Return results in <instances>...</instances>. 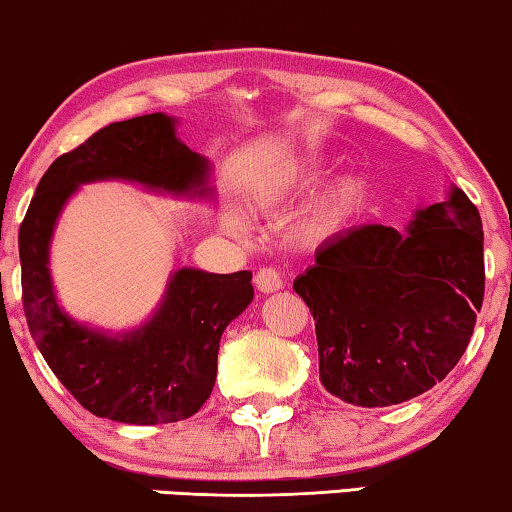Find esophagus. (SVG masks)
I'll return each mask as SVG.
<instances>
[{
	"label": "esophagus",
	"instance_id": "obj_1",
	"mask_svg": "<svg viewBox=\"0 0 512 512\" xmlns=\"http://www.w3.org/2000/svg\"><path fill=\"white\" fill-rule=\"evenodd\" d=\"M255 285H257V290L264 294L283 290V276H280V271L276 269V266H264V269H259L255 273Z\"/></svg>",
	"mask_w": 512,
	"mask_h": 512
}]
</instances>
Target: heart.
<instances>
[{
    "mask_svg": "<svg viewBox=\"0 0 512 512\" xmlns=\"http://www.w3.org/2000/svg\"><path fill=\"white\" fill-rule=\"evenodd\" d=\"M318 174H320V167H315V164H311V162L292 164L290 169H285V174L280 176L276 183L266 187L264 199H278L287 192L299 190V187H304L308 181H311V178H315ZM357 194H359V183L352 181V178H348V181H343L341 185H338L336 190L331 192L318 208H315V213L311 218L313 232L320 234V232H329V229H334L338 222L348 215L350 208L355 206ZM225 225L229 229H234V232H241V229L246 227V222H243L241 215L227 213Z\"/></svg>",
    "mask_w": 512,
    "mask_h": 512,
    "instance_id": "1",
    "label": "heart"
}]
</instances>
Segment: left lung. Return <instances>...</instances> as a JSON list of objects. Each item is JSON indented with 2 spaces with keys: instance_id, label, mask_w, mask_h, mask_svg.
I'll use <instances>...</instances> for the list:
<instances>
[{
  "instance_id": "8db88e82",
  "label": "left lung",
  "mask_w": 512,
  "mask_h": 512,
  "mask_svg": "<svg viewBox=\"0 0 512 512\" xmlns=\"http://www.w3.org/2000/svg\"><path fill=\"white\" fill-rule=\"evenodd\" d=\"M482 222L452 187L406 232L362 225L331 236L294 280L315 320L320 380L362 408L394 406L448 376L485 297Z\"/></svg>"
}]
</instances>
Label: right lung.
I'll return each mask as SVG.
<instances>
[{"label": "right lung", "instance_id": "right-lung-1", "mask_svg": "<svg viewBox=\"0 0 512 512\" xmlns=\"http://www.w3.org/2000/svg\"><path fill=\"white\" fill-rule=\"evenodd\" d=\"M129 181L148 190L206 197L208 160L176 136L164 113L111 122L57 157L37 185L18 232L27 327L57 380L92 415L125 424L178 422L211 397L220 336L255 297L253 273L178 269L153 318L109 336L57 306L48 269L55 222L78 185Z\"/></svg>", "mask_w": 512, "mask_h": 512}]
</instances>
